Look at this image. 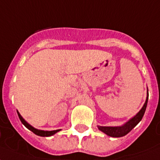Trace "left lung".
<instances>
[{
    "label": "left lung",
    "mask_w": 160,
    "mask_h": 160,
    "mask_svg": "<svg viewBox=\"0 0 160 160\" xmlns=\"http://www.w3.org/2000/svg\"><path fill=\"white\" fill-rule=\"evenodd\" d=\"M148 88H147V96H146V102H145L144 105L142 107V109L138 111L136 115H134L128 121L124 123L121 126H98V128L100 131L107 134V136H110L111 138H121V137L125 136L126 134L134 128L136 127L139 122L142 120V117L145 114V111L146 109V106H147V102H148Z\"/></svg>",
    "instance_id": "8db88e82"
}]
</instances>
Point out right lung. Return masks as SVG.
<instances>
[{
    "mask_svg": "<svg viewBox=\"0 0 160 160\" xmlns=\"http://www.w3.org/2000/svg\"><path fill=\"white\" fill-rule=\"evenodd\" d=\"M17 113H18V118H19V119L22 123V124H23V125L25 126L27 128H28V129L30 130V131H32L33 133H35L36 135H37V136L50 137V136H53V135H54L55 133H57L58 132H59L60 130H61V129H57V130H53V131H45V130L37 129V128H34V127H32L30 123H28V122H27L26 120L23 119V118H22V116L20 115V113L18 112V111H17Z\"/></svg>",
    "mask_w": 160,
    "mask_h": 160,
    "instance_id": "right-lung-1",
    "label": "right lung"
}]
</instances>
